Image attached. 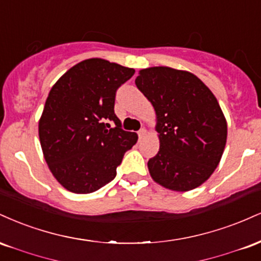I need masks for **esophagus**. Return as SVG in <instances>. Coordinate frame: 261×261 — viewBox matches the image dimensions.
I'll return each mask as SVG.
<instances>
[{
    "label": "esophagus",
    "mask_w": 261,
    "mask_h": 261,
    "mask_svg": "<svg viewBox=\"0 0 261 261\" xmlns=\"http://www.w3.org/2000/svg\"><path fill=\"white\" fill-rule=\"evenodd\" d=\"M137 134H139L140 139H142V137L146 136V134H147V131H146V128H141V130H140Z\"/></svg>",
    "instance_id": "obj_1"
}]
</instances>
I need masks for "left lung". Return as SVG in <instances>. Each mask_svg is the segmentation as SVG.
<instances>
[{"mask_svg": "<svg viewBox=\"0 0 261 261\" xmlns=\"http://www.w3.org/2000/svg\"><path fill=\"white\" fill-rule=\"evenodd\" d=\"M155 112L160 151L148 161L152 179L173 191L203 184L217 168L227 141V121L208 87L188 71L143 68L135 80Z\"/></svg>", "mask_w": 261, "mask_h": 261, "instance_id": "1", "label": "left lung"}]
</instances>
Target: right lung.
<instances>
[{
    "label": "right lung",
    "mask_w": 261,
    "mask_h": 261,
    "mask_svg": "<svg viewBox=\"0 0 261 261\" xmlns=\"http://www.w3.org/2000/svg\"><path fill=\"white\" fill-rule=\"evenodd\" d=\"M134 73L115 62L87 59L50 89L39 139L50 172L66 190L89 194L112 181L125 152L137 142V134L122 130L114 113L116 89Z\"/></svg>",
    "instance_id": "add662e5"
}]
</instances>
